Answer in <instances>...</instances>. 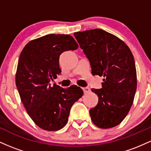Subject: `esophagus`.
Returning a JSON list of instances; mask_svg holds the SVG:
<instances>
[{
  "instance_id": "34e87169",
  "label": "esophagus",
  "mask_w": 151,
  "mask_h": 151,
  "mask_svg": "<svg viewBox=\"0 0 151 151\" xmlns=\"http://www.w3.org/2000/svg\"><path fill=\"white\" fill-rule=\"evenodd\" d=\"M82 89H83V91H84V93H87L90 91V89L89 87H84V88H82Z\"/></svg>"
}]
</instances>
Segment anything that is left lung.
<instances>
[{
	"label": "left lung",
	"instance_id": "obj_1",
	"mask_svg": "<svg viewBox=\"0 0 151 151\" xmlns=\"http://www.w3.org/2000/svg\"><path fill=\"white\" fill-rule=\"evenodd\" d=\"M89 61L93 75L103 76L99 97L89 111L92 122L101 129L119 125L133 104L137 87L136 70L131 50L121 40L101 29L74 32Z\"/></svg>",
	"mask_w": 151,
	"mask_h": 151
}]
</instances>
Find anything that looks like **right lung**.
Masks as SVG:
<instances>
[{
	"mask_svg": "<svg viewBox=\"0 0 151 151\" xmlns=\"http://www.w3.org/2000/svg\"><path fill=\"white\" fill-rule=\"evenodd\" d=\"M78 45L70 35L50 34L27 43L22 50L15 84L27 114L36 125L46 131H58L66 125L71 107L83 95L79 86L65 89L50 81L61 73L62 52Z\"/></svg>",
	"mask_w": 151,
	"mask_h": 151,
	"instance_id": "right-lung-1",
	"label": "right lung"
}]
</instances>
